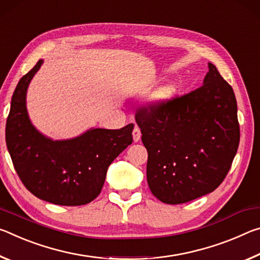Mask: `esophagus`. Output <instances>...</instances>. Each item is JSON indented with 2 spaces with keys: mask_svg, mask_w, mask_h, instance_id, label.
I'll use <instances>...</instances> for the list:
<instances>
[{
  "mask_svg": "<svg viewBox=\"0 0 260 260\" xmlns=\"http://www.w3.org/2000/svg\"><path fill=\"white\" fill-rule=\"evenodd\" d=\"M133 137H134L135 143H137L140 140V137H142V133H140V129L138 126H135V129L133 131Z\"/></svg>",
  "mask_w": 260,
  "mask_h": 260,
  "instance_id": "esophagus-1",
  "label": "esophagus"
}]
</instances>
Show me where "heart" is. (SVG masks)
Returning <instances> with one entry per match:
<instances>
[{
    "instance_id": "heart-1",
    "label": "heart",
    "mask_w": 260,
    "mask_h": 260,
    "mask_svg": "<svg viewBox=\"0 0 260 260\" xmlns=\"http://www.w3.org/2000/svg\"><path fill=\"white\" fill-rule=\"evenodd\" d=\"M174 93V88L173 87H167L166 90H164L162 92H160V94L155 98L156 101H161V100H165L169 98Z\"/></svg>"
}]
</instances>
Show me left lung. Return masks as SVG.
Returning <instances> with one entry per match:
<instances>
[{"label": "left lung", "instance_id": "obj_1", "mask_svg": "<svg viewBox=\"0 0 260 260\" xmlns=\"http://www.w3.org/2000/svg\"><path fill=\"white\" fill-rule=\"evenodd\" d=\"M136 122L148 153L151 192L173 205L218 188L240 143L235 94L212 63L202 87L139 109Z\"/></svg>", "mask_w": 260, "mask_h": 260}]
</instances>
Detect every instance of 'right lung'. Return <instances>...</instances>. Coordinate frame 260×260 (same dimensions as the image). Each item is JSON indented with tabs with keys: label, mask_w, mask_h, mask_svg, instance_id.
<instances>
[{
	"label": "right lung",
	"mask_w": 260,
	"mask_h": 260,
	"mask_svg": "<svg viewBox=\"0 0 260 260\" xmlns=\"http://www.w3.org/2000/svg\"><path fill=\"white\" fill-rule=\"evenodd\" d=\"M42 63L39 59L22 77L12 94L8 151L23 184L36 197L55 205H85L99 196L110 164L133 143L134 124L117 130L91 127L68 139L47 137L33 125L26 107L28 85Z\"/></svg>",
	"instance_id": "add662e5"
}]
</instances>
